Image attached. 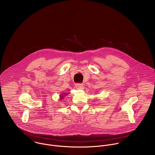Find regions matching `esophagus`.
Listing matches in <instances>:
<instances>
[{
  "instance_id": "obj_1",
  "label": "esophagus",
  "mask_w": 155,
  "mask_h": 155,
  "mask_svg": "<svg viewBox=\"0 0 155 155\" xmlns=\"http://www.w3.org/2000/svg\"><path fill=\"white\" fill-rule=\"evenodd\" d=\"M75 87H76L77 88H78V89L83 90L84 86H83V84H81V83H77V84H75Z\"/></svg>"
}]
</instances>
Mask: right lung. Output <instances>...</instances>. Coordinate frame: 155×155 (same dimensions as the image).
<instances>
[{
	"label": "right lung",
	"mask_w": 155,
	"mask_h": 155,
	"mask_svg": "<svg viewBox=\"0 0 155 155\" xmlns=\"http://www.w3.org/2000/svg\"><path fill=\"white\" fill-rule=\"evenodd\" d=\"M64 95H66V94H68V93H66V94H65V93H64ZM64 95H62H62H61V96H60V97H61V99H62V98H63V97H64Z\"/></svg>",
	"instance_id": "right-lung-1"
}]
</instances>
